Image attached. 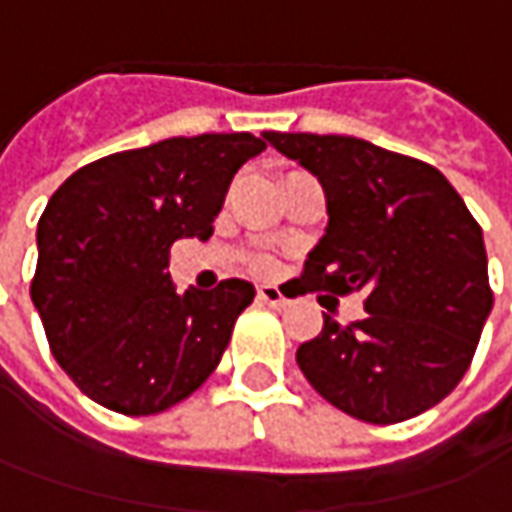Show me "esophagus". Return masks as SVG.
Returning <instances> with one entry per match:
<instances>
[{
    "mask_svg": "<svg viewBox=\"0 0 512 512\" xmlns=\"http://www.w3.org/2000/svg\"><path fill=\"white\" fill-rule=\"evenodd\" d=\"M257 300L266 303V306H274V309H283V306H286L283 291L277 289V286H272V283H263V286L257 289Z\"/></svg>",
    "mask_w": 512,
    "mask_h": 512,
    "instance_id": "esophagus-1",
    "label": "esophagus"
}]
</instances>
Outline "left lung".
I'll use <instances>...</instances> for the list:
<instances>
[{"mask_svg": "<svg viewBox=\"0 0 512 512\" xmlns=\"http://www.w3.org/2000/svg\"><path fill=\"white\" fill-rule=\"evenodd\" d=\"M263 138L326 192L328 229L300 294L357 291L365 303L345 326L323 314V331L297 348L300 371L326 402L371 425L433 408L462 382L493 309L482 226L425 161L351 135Z\"/></svg>", "mask_w": 512, "mask_h": 512, "instance_id": "1", "label": "left lung"}]
</instances>
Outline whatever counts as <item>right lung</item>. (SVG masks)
<instances>
[{"instance_id": "1", "label": "right lung", "mask_w": 512, "mask_h": 512, "mask_svg": "<svg viewBox=\"0 0 512 512\" xmlns=\"http://www.w3.org/2000/svg\"><path fill=\"white\" fill-rule=\"evenodd\" d=\"M266 150L252 133L167 138L76 169L39 218L30 300L81 394L124 416H152L218 368L255 286L175 294L169 249L209 240L226 189Z\"/></svg>"}]
</instances>
